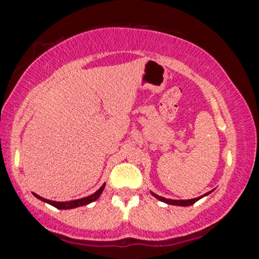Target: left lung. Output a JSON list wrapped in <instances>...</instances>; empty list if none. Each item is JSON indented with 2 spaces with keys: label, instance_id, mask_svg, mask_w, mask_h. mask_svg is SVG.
I'll return each mask as SVG.
<instances>
[{
  "label": "left lung",
  "instance_id": "left-lung-1",
  "mask_svg": "<svg viewBox=\"0 0 259 259\" xmlns=\"http://www.w3.org/2000/svg\"><path fill=\"white\" fill-rule=\"evenodd\" d=\"M210 193H211V192H208V193H206V194L201 195V197H199V198H194V199H189V200H172V199H166V198H163V197H160V195L154 194V193H152V194H153L154 197L158 199V200L166 202V204H169V205H177V206H189V205H193V204H194V202H197V201L199 200V199L202 198V197H205V195L210 194Z\"/></svg>",
  "mask_w": 259,
  "mask_h": 259
}]
</instances>
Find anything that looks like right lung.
<instances>
[{"label": "right lung", "mask_w": 259, "mask_h": 259, "mask_svg": "<svg viewBox=\"0 0 259 259\" xmlns=\"http://www.w3.org/2000/svg\"><path fill=\"white\" fill-rule=\"evenodd\" d=\"M105 188V185H102L100 187L99 191H96L94 194L89 195V197H85V198H82V199H77V200H71V201H64V202H60V201H52V200H48V199H45V198H40L39 195H37L33 193V195H35L36 198L40 199L42 201H46L48 202V204L53 205L54 207L57 208H60V210H67V208H74V207H79V206H83V205H87V204H90V202L95 201L96 199H98L100 195H101L102 191H104Z\"/></svg>", "instance_id": "1"}]
</instances>
